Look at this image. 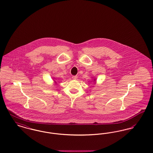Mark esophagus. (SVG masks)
I'll list each match as a JSON object with an SVG mask.
<instances>
[{
    "label": "esophagus",
    "mask_w": 153,
    "mask_h": 153,
    "mask_svg": "<svg viewBox=\"0 0 153 153\" xmlns=\"http://www.w3.org/2000/svg\"><path fill=\"white\" fill-rule=\"evenodd\" d=\"M77 77H78L77 76H72V79L73 80H76L77 79Z\"/></svg>",
    "instance_id": "esophagus-1"
}]
</instances>
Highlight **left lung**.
Returning a JSON list of instances; mask_svg holds the SVG:
<instances>
[{
    "label": "left lung",
    "instance_id": "8db88e82",
    "mask_svg": "<svg viewBox=\"0 0 153 153\" xmlns=\"http://www.w3.org/2000/svg\"><path fill=\"white\" fill-rule=\"evenodd\" d=\"M93 80H94V83H95V84H96V79H95V78H94V79H93Z\"/></svg>",
    "mask_w": 153,
    "mask_h": 153
}]
</instances>
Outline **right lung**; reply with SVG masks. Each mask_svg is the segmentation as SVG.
I'll return each mask as SVG.
<instances>
[{"label":"right lung","instance_id":"obj_1","mask_svg":"<svg viewBox=\"0 0 153 153\" xmlns=\"http://www.w3.org/2000/svg\"><path fill=\"white\" fill-rule=\"evenodd\" d=\"M54 80V83H55V84H57V82H56V81H55V80Z\"/></svg>","mask_w":153,"mask_h":153}]
</instances>
